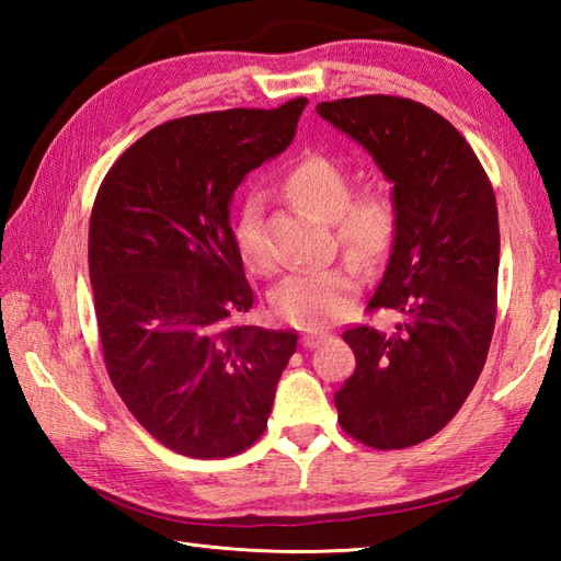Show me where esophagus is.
<instances>
[{
  "instance_id": "obj_1",
  "label": "esophagus",
  "mask_w": 561,
  "mask_h": 561,
  "mask_svg": "<svg viewBox=\"0 0 561 561\" xmlns=\"http://www.w3.org/2000/svg\"><path fill=\"white\" fill-rule=\"evenodd\" d=\"M323 332H304V335H301V344H304V347H318V344L320 342H323Z\"/></svg>"
}]
</instances>
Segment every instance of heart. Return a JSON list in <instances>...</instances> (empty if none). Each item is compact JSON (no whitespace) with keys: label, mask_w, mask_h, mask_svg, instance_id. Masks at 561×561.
I'll return each instance as SVG.
<instances>
[{"label":"heart","mask_w":561,"mask_h":561,"mask_svg":"<svg viewBox=\"0 0 561 561\" xmlns=\"http://www.w3.org/2000/svg\"><path fill=\"white\" fill-rule=\"evenodd\" d=\"M282 187L294 205L320 221H330L340 245L356 260L374 262L388 253L398 231V205L386 183L371 181L350 193V173L342 163L325 153H308L284 175ZM236 243L248 270H272L262 207L255 197H250L241 211ZM359 284V267L352 260L320 270H301L274 289L272 306L294 325L318 330L350 311Z\"/></svg>","instance_id":"1"}]
</instances>
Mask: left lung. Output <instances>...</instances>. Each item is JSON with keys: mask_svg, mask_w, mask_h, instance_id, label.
Here are the masks:
<instances>
[{"mask_svg": "<svg viewBox=\"0 0 561 561\" xmlns=\"http://www.w3.org/2000/svg\"><path fill=\"white\" fill-rule=\"evenodd\" d=\"M318 113L371 153L398 205L388 267L366 311L390 308L400 323L344 330L356 368L335 392L337 420L366 446L408 448L456 416L486 362L496 197L465 137L422 103L376 93L318 103Z\"/></svg>", "mask_w": 561, "mask_h": 561, "instance_id": "obj_1", "label": "left lung"}]
</instances>
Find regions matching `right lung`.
<instances>
[{"label":"right lung","mask_w":561,"mask_h":561,"mask_svg":"<svg viewBox=\"0 0 561 561\" xmlns=\"http://www.w3.org/2000/svg\"><path fill=\"white\" fill-rule=\"evenodd\" d=\"M308 99L153 127L105 173L89 277L108 376L147 432L187 458L265 434L294 330L236 323L253 289L229 224L233 190L289 147Z\"/></svg>","instance_id":"right-lung-1"}]
</instances>
